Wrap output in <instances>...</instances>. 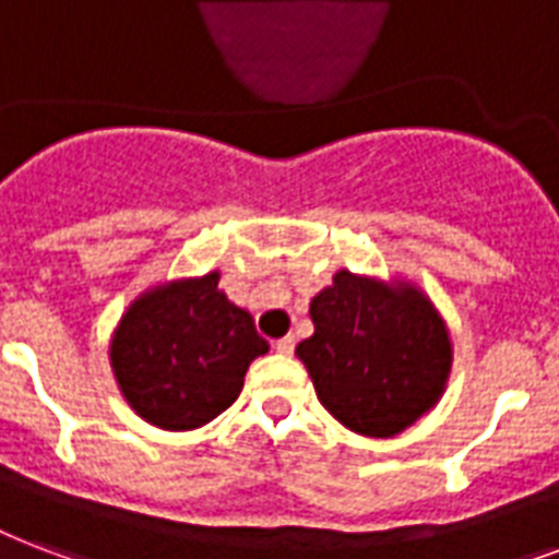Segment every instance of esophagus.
I'll return each mask as SVG.
<instances>
[{"label": "esophagus", "instance_id": "esophagus-1", "mask_svg": "<svg viewBox=\"0 0 559 559\" xmlns=\"http://www.w3.org/2000/svg\"><path fill=\"white\" fill-rule=\"evenodd\" d=\"M275 352L278 355H293L296 352V336H281V340H275Z\"/></svg>", "mask_w": 559, "mask_h": 559}]
</instances>
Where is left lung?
I'll return each instance as SVG.
<instances>
[{
	"label": "left lung",
	"instance_id": "8db88e82",
	"mask_svg": "<svg viewBox=\"0 0 559 559\" xmlns=\"http://www.w3.org/2000/svg\"><path fill=\"white\" fill-rule=\"evenodd\" d=\"M313 336L296 355L334 419L366 437H395L437 404L451 366L449 331L413 287L336 272L310 301Z\"/></svg>",
	"mask_w": 559,
	"mask_h": 559
}]
</instances>
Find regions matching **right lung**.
<instances>
[{
	"instance_id": "right-lung-1",
	"label": "right lung",
	"mask_w": 559,
	"mask_h": 559,
	"mask_svg": "<svg viewBox=\"0 0 559 559\" xmlns=\"http://www.w3.org/2000/svg\"><path fill=\"white\" fill-rule=\"evenodd\" d=\"M216 284L211 272L140 296L110 343L128 404L166 431H193L228 411L251 360L270 352L254 319Z\"/></svg>"
}]
</instances>
